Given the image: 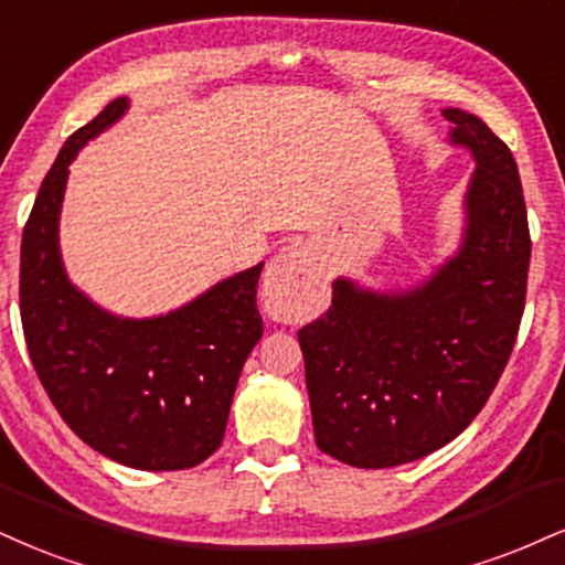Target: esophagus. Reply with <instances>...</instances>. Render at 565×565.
<instances>
[{
	"label": "esophagus",
	"mask_w": 565,
	"mask_h": 565,
	"mask_svg": "<svg viewBox=\"0 0 565 565\" xmlns=\"http://www.w3.org/2000/svg\"><path fill=\"white\" fill-rule=\"evenodd\" d=\"M265 308L276 318H300L316 305L318 297V274L308 249L291 247L284 249L263 281Z\"/></svg>",
	"instance_id": "1"
}]
</instances>
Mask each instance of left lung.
<instances>
[{
	"label": "left lung",
	"instance_id": "1",
	"mask_svg": "<svg viewBox=\"0 0 565 565\" xmlns=\"http://www.w3.org/2000/svg\"><path fill=\"white\" fill-rule=\"evenodd\" d=\"M445 118L477 160L460 253L399 295L339 278L331 308L297 334L316 445L355 468L411 463L458 437L519 337L532 257L519 168L477 115Z\"/></svg>",
	"mask_w": 565,
	"mask_h": 565
}]
</instances>
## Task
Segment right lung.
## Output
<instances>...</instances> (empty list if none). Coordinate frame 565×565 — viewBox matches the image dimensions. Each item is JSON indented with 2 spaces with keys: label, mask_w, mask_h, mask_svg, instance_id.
Wrapping results in <instances>:
<instances>
[{
  "label": "right lung",
  "mask_w": 565,
  "mask_h": 565,
  "mask_svg": "<svg viewBox=\"0 0 565 565\" xmlns=\"http://www.w3.org/2000/svg\"><path fill=\"white\" fill-rule=\"evenodd\" d=\"M126 107L113 99L44 175L20 244V321L39 382L88 447L141 471H181L223 441L242 365L263 337V263L147 321L115 318L67 281L57 247L67 166Z\"/></svg>",
  "instance_id": "add662e5"
}]
</instances>
